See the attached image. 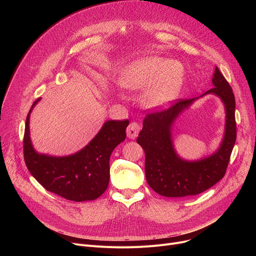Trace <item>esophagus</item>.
<instances>
[{
	"instance_id": "esophagus-1",
	"label": "esophagus",
	"mask_w": 256,
	"mask_h": 256,
	"mask_svg": "<svg viewBox=\"0 0 256 256\" xmlns=\"http://www.w3.org/2000/svg\"><path fill=\"white\" fill-rule=\"evenodd\" d=\"M140 130V124L136 122H132L128 124V126L126 128V134L130 138H136Z\"/></svg>"
}]
</instances>
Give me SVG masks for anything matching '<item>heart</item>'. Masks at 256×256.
I'll return each mask as SVG.
<instances>
[{"label": "heart", "mask_w": 256, "mask_h": 256, "mask_svg": "<svg viewBox=\"0 0 256 256\" xmlns=\"http://www.w3.org/2000/svg\"><path fill=\"white\" fill-rule=\"evenodd\" d=\"M184 81V70L176 60L147 56L130 64L122 72V86L130 90L150 88L142 96L149 108L168 105L179 94Z\"/></svg>", "instance_id": "obj_1"}]
</instances>
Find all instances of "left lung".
<instances>
[{
	"mask_svg": "<svg viewBox=\"0 0 256 256\" xmlns=\"http://www.w3.org/2000/svg\"><path fill=\"white\" fill-rule=\"evenodd\" d=\"M212 85L204 94H216L224 102L226 130L220 149L206 158L194 162L182 160L176 155L172 144L170 130L174 120L194 99H178L169 108L151 112L144 116L136 142L144 151L148 184L163 196L182 198L202 194L220 181L226 173L236 142L235 97L231 86L216 66Z\"/></svg>",
	"mask_w": 256,
	"mask_h": 256,
	"instance_id": "8db88e82",
	"label": "left lung"
}]
</instances>
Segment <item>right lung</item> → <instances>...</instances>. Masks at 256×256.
<instances>
[{"mask_svg":"<svg viewBox=\"0 0 256 256\" xmlns=\"http://www.w3.org/2000/svg\"><path fill=\"white\" fill-rule=\"evenodd\" d=\"M26 118L23 154L25 164L48 192L72 202L93 200L109 184V159L114 148L126 140L128 120H108L95 138L80 152L66 157H52L36 153L29 136V116Z\"/></svg>","mask_w":256,"mask_h":256,"instance_id":"1","label":"right lung"}]
</instances>
